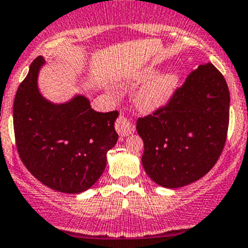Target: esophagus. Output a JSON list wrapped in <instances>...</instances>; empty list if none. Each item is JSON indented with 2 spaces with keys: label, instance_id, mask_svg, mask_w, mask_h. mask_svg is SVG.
I'll use <instances>...</instances> for the list:
<instances>
[{
  "label": "esophagus",
  "instance_id": "1",
  "mask_svg": "<svg viewBox=\"0 0 248 248\" xmlns=\"http://www.w3.org/2000/svg\"><path fill=\"white\" fill-rule=\"evenodd\" d=\"M115 130L120 136H128L134 131V125L131 120L126 115L120 114L115 122Z\"/></svg>",
  "mask_w": 248,
  "mask_h": 248
}]
</instances>
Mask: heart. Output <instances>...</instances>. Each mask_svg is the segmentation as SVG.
<instances>
[{
  "instance_id": "heart-1",
  "label": "heart",
  "mask_w": 248,
  "mask_h": 248,
  "mask_svg": "<svg viewBox=\"0 0 248 248\" xmlns=\"http://www.w3.org/2000/svg\"><path fill=\"white\" fill-rule=\"evenodd\" d=\"M153 75V70L148 69L141 74V79H148ZM180 82V77L176 72H168L155 75L141 86L136 95V106L143 112L162 108L170 101Z\"/></svg>"
}]
</instances>
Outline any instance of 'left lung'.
Wrapping results in <instances>:
<instances>
[{
  "mask_svg": "<svg viewBox=\"0 0 248 248\" xmlns=\"http://www.w3.org/2000/svg\"><path fill=\"white\" fill-rule=\"evenodd\" d=\"M228 84L212 63L200 65L166 106L138 119L142 164L158 185L175 188L206 175L220 157L229 128Z\"/></svg>",
  "mask_w": 248,
  "mask_h": 248,
  "instance_id": "1",
  "label": "left lung"
}]
</instances>
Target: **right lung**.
<instances>
[{
    "instance_id": "1",
    "label": "right lung",
    "mask_w": 248,
    "mask_h": 248,
    "mask_svg": "<svg viewBox=\"0 0 248 248\" xmlns=\"http://www.w3.org/2000/svg\"><path fill=\"white\" fill-rule=\"evenodd\" d=\"M44 58L32 61L13 105L16 146L28 170L44 185L64 193L90 188L102 175L107 152L117 143L118 110L96 112L77 96L52 105L37 90Z\"/></svg>"
}]
</instances>
